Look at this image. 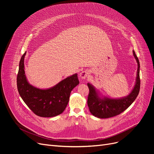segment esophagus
Wrapping results in <instances>:
<instances>
[{"label": "esophagus", "mask_w": 154, "mask_h": 154, "mask_svg": "<svg viewBox=\"0 0 154 154\" xmlns=\"http://www.w3.org/2000/svg\"><path fill=\"white\" fill-rule=\"evenodd\" d=\"M89 74V72H88V70H84L82 71L81 73L80 74V77H81V79H85L87 78V77Z\"/></svg>", "instance_id": "34e87169"}]
</instances>
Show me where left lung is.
<instances>
[{"label": "left lung", "mask_w": 154, "mask_h": 154, "mask_svg": "<svg viewBox=\"0 0 154 154\" xmlns=\"http://www.w3.org/2000/svg\"><path fill=\"white\" fill-rule=\"evenodd\" d=\"M133 53L138 64L136 84L131 93L126 97L119 99L107 97L100 99L95 88L89 83L87 84L88 87L89 88V93L87 97V105L93 116L100 119H106L116 116L125 110L137 98L139 93L140 87L139 74L140 63L135 52L133 51Z\"/></svg>", "instance_id": "8db88e82"}]
</instances>
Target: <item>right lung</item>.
I'll return each instance as SVG.
<instances>
[{
	"mask_svg": "<svg viewBox=\"0 0 154 154\" xmlns=\"http://www.w3.org/2000/svg\"><path fill=\"white\" fill-rule=\"evenodd\" d=\"M26 54L20 59L17 76V89L21 98L38 116L52 117L62 114L67 106L71 91L79 83L77 74L66 78L48 89H39L30 85L26 77L23 63Z\"/></svg>",
	"mask_w": 154,
	"mask_h": 154,
	"instance_id": "1",
	"label": "right lung"
}]
</instances>
